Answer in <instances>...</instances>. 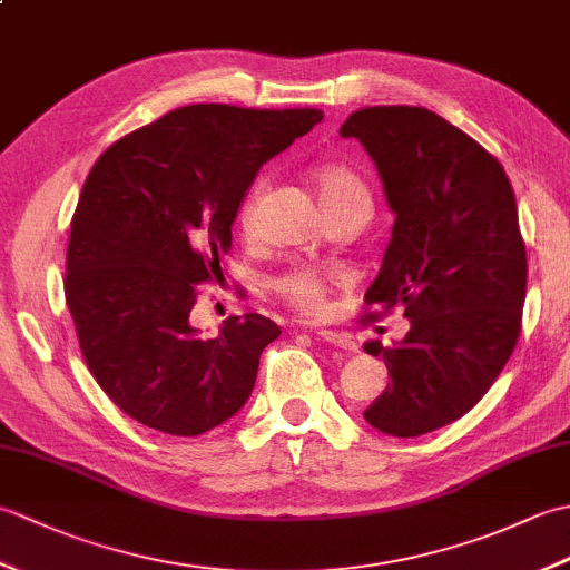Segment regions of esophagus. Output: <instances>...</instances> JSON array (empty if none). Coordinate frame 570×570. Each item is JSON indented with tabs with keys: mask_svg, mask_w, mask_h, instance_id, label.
I'll list each match as a JSON object with an SVG mask.
<instances>
[{
	"mask_svg": "<svg viewBox=\"0 0 570 570\" xmlns=\"http://www.w3.org/2000/svg\"><path fill=\"white\" fill-rule=\"evenodd\" d=\"M316 335L321 337V341L331 343V345H335V347H343V350H355V347H357L353 337H350L347 333H337V331H325V328H321V331H316Z\"/></svg>",
	"mask_w": 570,
	"mask_h": 570,
	"instance_id": "obj_1",
	"label": "esophagus"
}]
</instances>
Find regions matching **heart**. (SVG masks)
Returning a JSON list of instances; mask_svg holds the SVG:
<instances>
[{"mask_svg":"<svg viewBox=\"0 0 570 570\" xmlns=\"http://www.w3.org/2000/svg\"><path fill=\"white\" fill-rule=\"evenodd\" d=\"M313 180H316V190L323 208H333V205L350 203V200H360L370 205L367 188L362 186V180L345 166H337V164L321 166L316 168V174H313ZM264 188H266V178H259L239 205L237 223L245 233H252L254 223H257V205ZM276 288L288 304L304 313H321L325 306H328V292H331L328 276L321 274L318 269H311V266H296V269L278 276Z\"/></svg>","mask_w":570,"mask_h":570,"instance_id":"1","label":"heart"}]
</instances>
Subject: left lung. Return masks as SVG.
Segmentation results:
<instances>
[{"instance_id":"left-lung-1","label":"left lung","mask_w":570,"mask_h":570,"mask_svg":"<svg viewBox=\"0 0 570 570\" xmlns=\"http://www.w3.org/2000/svg\"><path fill=\"white\" fill-rule=\"evenodd\" d=\"M341 137L365 147L394 213L365 304L404 306L411 323L392 347L365 343L392 382L362 416L416 439L465 416L514 350L527 292L514 190L494 156L426 107H367Z\"/></svg>"}]
</instances>
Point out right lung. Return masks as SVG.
I'll use <instances>...</instances> for the list:
<instances>
[{"mask_svg": "<svg viewBox=\"0 0 570 570\" xmlns=\"http://www.w3.org/2000/svg\"><path fill=\"white\" fill-rule=\"evenodd\" d=\"M321 119L188 105L92 166L70 225L66 304L95 382L127 416L200 435L247 404L262 350L282 328L245 313L205 337L190 323L196 286L220 269L262 164Z\"/></svg>", "mask_w": 570, "mask_h": 570, "instance_id": "1", "label": "right lung"}]
</instances>
